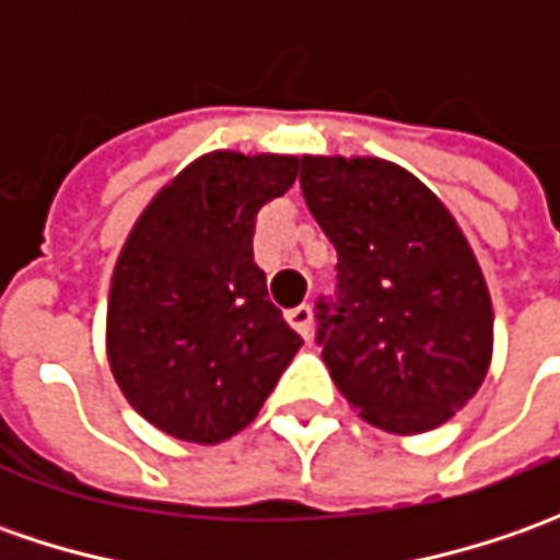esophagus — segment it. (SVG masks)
Returning <instances> with one entry per match:
<instances>
[{
  "instance_id": "obj_1",
  "label": "esophagus",
  "mask_w": 560,
  "mask_h": 560,
  "mask_svg": "<svg viewBox=\"0 0 560 560\" xmlns=\"http://www.w3.org/2000/svg\"><path fill=\"white\" fill-rule=\"evenodd\" d=\"M287 320H290V327L295 330V334H302V339L308 342L312 339V308L302 302V305H295V308H290L287 312Z\"/></svg>"
}]
</instances>
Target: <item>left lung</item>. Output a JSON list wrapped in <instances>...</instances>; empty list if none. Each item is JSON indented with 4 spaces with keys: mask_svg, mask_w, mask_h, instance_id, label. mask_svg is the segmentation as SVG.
<instances>
[{
    "mask_svg": "<svg viewBox=\"0 0 560 560\" xmlns=\"http://www.w3.org/2000/svg\"><path fill=\"white\" fill-rule=\"evenodd\" d=\"M299 184L336 246L317 346L371 427L411 436L452 418L492 361V302L474 248L433 189L371 155H302Z\"/></svg>",
    "mask_w": 560,
    "mask_h": 560,
    "instance_id": "8db88e82",
    "label": "left lung"
}]
</instances>
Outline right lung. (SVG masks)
Wrapping results in <instances>:
<instances>
[{"label": "right lung", "instance_id": "obj_1", "mask_svg": "<svg viewBox=\"0 0 560 560\" xmlns=\"http://www.w3.org/2000/svg\"><path fill=\"white\" fill-rule=\"evenodd\" d=\"M295 174V155L208 152L155 192L124 240L105 352L124 398L174 440L240 433L302 346L252 258L255 214Z\"/></svg>", "mask_w": 560, "mask_h": 560}]
</instances>
